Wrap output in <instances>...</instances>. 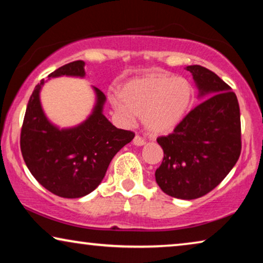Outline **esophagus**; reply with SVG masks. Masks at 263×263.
Listing matches in <instances>:
<instances>
[{
  "label": "esophagus",
  "mask_w": 263,
  "mask_h": 263,
  "mask_svg": "<svg viewBox=\"0 0 263 263\" xmlns=\"http://www.w3.org/2000/svg\"><path fill=\"white\" fill-rule=\"evenodd\" d=\"M133 143H134L135 146H143L146 143V141L141 138V136L136 135L135 138H134V140H133Z\"/></svg>",
  "instance_id": "obj_1"
}]
</instances>
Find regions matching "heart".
I'll return each mask as SVG.
<instances>
[{"instance_id": "1", "label": "heart", "mask_w": 263, "mask_h": 263, "mask_svg": "<svg viewBox=\"0 0 263 263\" xmlns=\"http://www.w3.org/2000/svg\"><path fill=\"white\" fill-rule=\"evenodd\" d=\"M194 88L184 78L152 71L129 80L118 93L109 96L111 106L122 120L133 123L142 116L151 134L165 135L174 132L192 105Z\"/></svg>"}]
</instances>
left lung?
Returning <instances> with one entry per match:
<instances>
[{"instance_id":"1","label":"left lung","mask_w":263,"mask_h":263,"mask_svg":"<svg viewBox=\"0 0 263 263\" xmlns=\"http://www.w3.org/2000/svg\"><path fill=\"white\" fill-rule=\"evenodd\" d=\"M193 75L199 99L174 133L158 138L164 151L156 181L165 194L182 200L206 195L235 166L240 154V114L231 87L201 66Z\"/></svg>"}]
</instances>
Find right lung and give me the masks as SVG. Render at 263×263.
I'll return each mask as SVG.
<instances>
[{"label": "right lung", "instance_id": "right-lung-1", "mask_svg": "<svg viewBox=\"0 0 263 263\" xmlns=\"http://www.w3.org/2000/svg\"><path fill=\"white\" fill-rule=\"evenodd\" d=\"M85 75L84 61H75L48 78L84 79ZM46 81L35 86L28 100L21 128V153L32 176L45 189L66 199L82 197L102 183L110 161L135 134L107 120L103 114L106 97L97 87H92L96 100L88 117L74 127L60 128L42 106L41 91Z\"/></svg>", "mask_w": 263, "mask_h": 263}]
</instances>
